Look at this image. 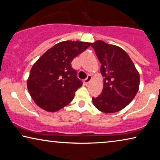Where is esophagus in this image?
<instances>
[{"instance_id": "1", "label": "esophagus", "mask_w": 160, "mask_h": 160, "mask_svg": "<svg viewBox=\"0 0 160 160\" xmlns=\"http://www.w3.org/2000/svg\"><path fill=\"white\" fill-rule=\"evenodd\" d=\"M92 78V76L91 75H88V76H87V78H85V79H84V83H85V84H89V83L91 82Z\"/></svg>"}]
</instances>
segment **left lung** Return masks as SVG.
<instances>
[{"label": "left lung", "instance_id": "obj_1", "mask_svg": "<svg viewBox=\"0 0 160 160\" xmlns=\"http://www.w3.org/2000/svg\"><path fill=\"white\" fill-rule=\"evenodd\" d=\"M103 76V89L92 102L98 110L111 113L121 111L138 91L140 76L127 52L117 46L97 41L92 44Z\"/></svg>", "mask_w": 160, "mask_h": 160}]
</instances>
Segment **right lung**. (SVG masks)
<instances>
[{"label":"right lung","instance_id":"1","mask_svg":"<svg viewBox=\"0 0 160 160\" xmlns=\"http://www.w3.org/2000/svg\"><path fill=\"white\" fill-rule=\"evenodd\" d=\"M91 44L78 41H62L37 60L27 82L28 92L37 106L54 112L72 101L82 82L78 78L71 62Z\"/></svg>","mask_w":160,"mask_h":160}]
</instances>
